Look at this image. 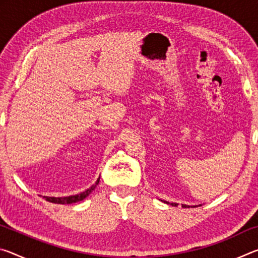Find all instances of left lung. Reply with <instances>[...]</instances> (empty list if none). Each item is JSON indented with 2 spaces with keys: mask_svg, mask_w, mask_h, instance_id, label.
Wrapping results in <instances>:
<instances>
[{
  "mask_svg": "<svg viewBox=\"0 0 258 258\" xmlns=\"http://www.w3.org/2000/svg\"><path fill=\"white\" fill-rule=\"evenodd\" d=\"M161 202H163V200H161ZM164 203H166V204H169L168 202H164ZM171 205H172V206H177L178 204H176V203H172ZM199 206H202V205H199ZM182 207H183V208H189L190 206H189V205H182ZM191 207H197V206H191Z\"/></svg>",
  "mask_w": 258,
  "mask_h": 258,
  "instance_id": "left-lung-1",
  "label": "left lung"
}]
</instances>
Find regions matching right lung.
Returning a JSON list of instances; mask_svg holds the SVG:
<instances>
[{
    "label": "right lung",
    "instance_id": "right-lung-1",
    "mask_svg": "<svg viewBox=\"0 0 258 258\" xmlns=\"http://www.w3.org/2000/svg\"><path fill=\"white\" fill-rule=\"evenodd\" d=\"M100 182V177L97 180V182L94 183L92 186H90L89 189L81 192V194L75 195V196H68V197H46V196H43V198H44L46 202H50V203H53V204H74V203H77V202H82L83 199H85L87 196H89L91 192H92L97 185L99 184Z\"/></svg>",
    "mask_w": 258,
    "mask_h": 258
}]
</instances>
